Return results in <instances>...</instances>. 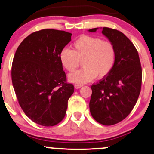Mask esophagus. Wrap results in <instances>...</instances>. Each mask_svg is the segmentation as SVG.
Segmentation results:
<instances>
[{
	"label": "esophagus",
	"mask_w": 154,
	"mask_h": 154,
	"mask_svg": "<svg viewBox=\"0 0 154 154\" xmlns=\"http://www.w3.org/2000/svg\"><path fill=\"white\" fill-rule=\"evenodd\" d=\"M82 86H83L82 85H79V84H75V89H79V88H82Z\"/></svg>",
	"instance_id": "esophagus-1"
}]
</instances>
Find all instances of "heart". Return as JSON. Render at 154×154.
<instances>
[{
	"mask_svg": "<svg viewBox=\"0 0 154 154\" xmlns=\"http://www.w3.org/2000/svg\"><path fill=\"white\" fill-rule=\"evenodd\" d=\"M116 51L108 41L88 35H82L72 44V49L64 48L59 53V60L64 69L73 72L82 61L83 67L68 75L71 82L85 84L97 76L106 77L115 65Z\"/></svg>",
	"mask_w": 154,
	"mask_h": 154,
	"instance_id": "heart-1",
	"label": "heart"
}]
</instances>
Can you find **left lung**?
<instances>
[{"instance_id":"1","label":"left lung","mask_w":154,"mask_h":154,"mask_svg":"<svg viewBox=\"0 0 154 154\" xmlns=\"http://www.w3.org/2000/svg\"><path fill=\"white\" fill-rule=\"evenodd\" d=\"M102 34L115 47L116 62L106 77L91 86L90 110L98 123L111 125L125 119L134 107L140 92L142 70L138 51L125 35L107 27Z\"/></svg>"}]
</instances>
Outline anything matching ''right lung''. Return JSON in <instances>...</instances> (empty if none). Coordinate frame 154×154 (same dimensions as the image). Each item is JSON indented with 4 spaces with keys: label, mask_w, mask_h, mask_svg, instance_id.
Masks as SVG:
<instances>
[{
    "label": "right lung",
    "mask_w": 154,
    "mask_h": 154,
    "mask_svg": "<svg viewBox=\"0 0 154 154\" xmlns=\"http://www.w3.org/2000/svg\"><path fill=\"white\" fill-rule=\"evenodd\" d=\"M72 34L43 29L28 36L15 53L11 69L14 91L25 114L34 123L54 126L66 114L74 85L65 82L59 53Z\"/></svg>",
    "instance_id": "right-lung-1"
}]
</instances>
